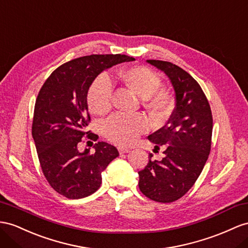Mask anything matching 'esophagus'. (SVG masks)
<instances>
[{
  "instance_id": "obj_1",
  "label": "esophagus",
  "mask_w": 248,
  "mask_h": 248,
  "mask_svg": "<svg viewBox=\"0 0 248 248\" xmlns=\"http://www.w3.org/2000/svg\"><path fill=\"white\" fill-rule=\"evenodd\" d=\"M118 152H119V154H125V153H129L130 150L126 148H118Z\"/></svg>"
}]
</instances>
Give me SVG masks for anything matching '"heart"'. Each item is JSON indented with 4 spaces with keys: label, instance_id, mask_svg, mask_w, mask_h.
I'll list each match as a JSON object with an SVG mask.
<instances>
[{
    "label": "heart",
    "instance_id": "1",
    "mask_svg": "<svg viewBox=\"0 0 248 248\" xmlns=\"http://www.w3.org/2000/svg\"><path fill=\"white\" fill-rule=\"evenodd\" d=\"M122 76L125 84L139 96L143 97V103L150 112L162 119L170 111V95L158 90L161 85L159 75L153 70L144 66H135L125 69ZM113 82L106 73L98 75L88 92V106L94 114H104L111 108ZM149 128V123L141 114L117 113L114 114L104 124L106 137L110 141L119 145H130L134 143L138 136Z\"/></svg>",
    "mask_w": 248,
    "mask_h": 248
}]
</instances>
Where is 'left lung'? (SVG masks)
<instances>
[{"label":"left lung","mask_w":248,"mask_h":248,"mask_svg":"<svg viewBox=\"0 0 248 248\" xmlns=\"http://www.w3.org/2000/svg\"><path fill=\"white\" fill-rule=\"evenodd\" d=\"M166 73L175 92L176 107L167 124L149 135L156 149L164 148L162 160H150L138 172L139 189L162 203L178 200L200 176L212 145L213 116L200 85L182 68L170 62L148 60Z\"/></svg>","instance_id":"1"}]
</instances>
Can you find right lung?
<instances>
[{"mask_svg": "<svg viewBox=\"0 0 248 248\" xmlns=\"http://www.w3.org/2000/svg\"><path fill=\"white\" fill-rule=\"evenodd\" d=\"M124 54H92L70 61L49 76L35 101L32 137L43 173L49 185L69 199H80L95 193L101 185V173L119 155L105 141L78 151L90 122L87 95L98 74L117 63L133 62Z\"/></svg>", "mask_w": 248, "mask_h": 248, "instance_id": "obj_1", "label": "right lung"}]
</instances>
